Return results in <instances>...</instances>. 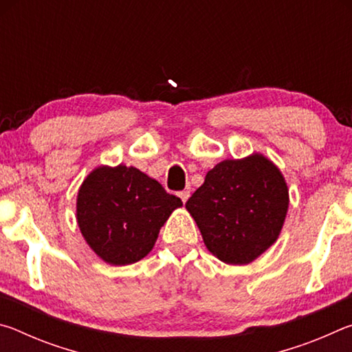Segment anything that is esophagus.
Listing matches in <instances>:
<instances>
[{
	"mask_svg": "<svg viewBox=\"0 0 352 352\" xmlns=\"http://www.w3.org/2000/svg\"><path fill=\"white\" fill-rule=\"evenodd\" d=\"M178 197L182 199L183 204H186L188 199H189V190H182V192H178Z\"/></svg>",
	"mask_w": 352,
	"mask_h": 352,
	"instance_id": "1",
	"label": "esophagus"
}]
</instances>
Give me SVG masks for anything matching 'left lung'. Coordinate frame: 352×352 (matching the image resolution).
Here are the masks:
<instances>
[{"label":"left lung","mask_w":352,"mask_h":352,"mask_svg":"<svg viewBox=\"0 0 352 352\" xmlns=\"http://www.w3.org/2000/svg\"><path fill=\"white\" fill-rule=\"evenodd\" d=\"M186 210L217 259L245 265L276 242L287 216L289 188L278 166L254 152L208 170Z\"/></svg>","instance_id":"1"}]
</instances>
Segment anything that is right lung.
Here are the masks:
<instances>
[{"instance_id": "add662e5", "label": "right lung", "mask_w": 352, "mask_h": 352, "mask_svg": "<svg viewBox=\"0 0 352 352\" xmlns=\"http://www.w3.org/2000/svg\"><path fill=\"white\" fill-rule=\"evenodd\" d=\"M180 206V199L133 166L102 164L80 184L76 219L100 259L129 265L151 253L162 226Z\"/></svg>"}]
</instances>
